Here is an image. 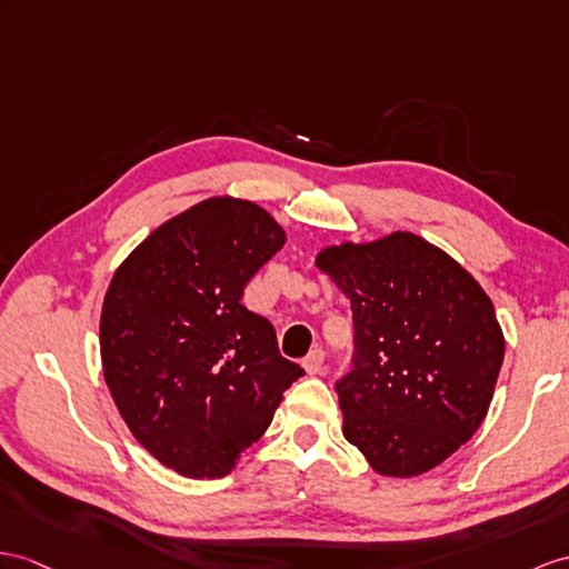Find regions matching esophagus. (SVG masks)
Here are the masks:
<instances>
[{
  "mask_svg": "<svg viewBox=\"0 0 569 569\" xmlns=\"http://www.w3.org/2000/svg\"><path fill=\"white\" fill-rule=\"evenodd\" d=\"M323 362H326V352L321 348H313L307 359H303V369H307V373H321L323 371Z\"/></svg>",
  "mask_w": 569,
  "mask_h": 569,
  "instance_id": "1",
  "label": "esophagus"
}]
</instances>
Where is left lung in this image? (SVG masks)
<instances>
[{
	"mask_svg": "<svg viewBox=\"0 0 569 569\" xmlns=\"http://www.w3.org/2000/svg\"><path fill=\"white\" fill-rule=\"evenodd\" d=\"M316 266L352 303V369L336 381L345 439L381 476L412 478L476 435L505 359L482 287L437 246L396 231Z\"/></svg>",
	"mask_w": 569,
	"mask_h": 569,
	"instance_id": "1",
	"label": "left lung"
}]
</instances>
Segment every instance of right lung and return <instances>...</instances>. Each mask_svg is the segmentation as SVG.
Returning a JSON list of instances; mask_svg holds the SVG:
<instances>
[{"label": "right lung", "mask_w": 569, "mask_h": 569, "mask_svg": "<svg viewBox=\"0 0 569 569\" xmlns=\"http://www.w3.org/2000/svg\"><path fill=\"white\" fill-rule=\"evenodd\" d=\"M282 246L256 202L210 198L151 231L110 280L106 383L137 441L180 476H227L303 377L268 318L241 303Z\"/></svg>", "instance_id": "obj_1"}]
</instances>
